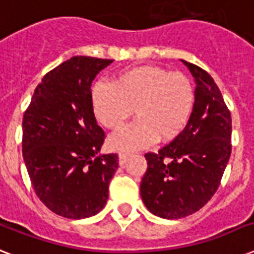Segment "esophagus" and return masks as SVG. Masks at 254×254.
<instances>
[{
  "mask_svg": "<svg viewBox=\"0 0 254 254\" xmlns=\"http://www.w3.org/2000/svg\"><path fill=\"white\" fill-rule=\"evenodd\" d=\"M130 155V153L129 151H120L119 154V163L121 165V166H124L125 163H127V157Z\"/></svg>",
  "mask_w": 254,
  "mask_h": 254,
  "instance_id": "esophagus-1",
  "label": "esophagus"
}]
</instances>
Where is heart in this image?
I'll list each match as a JSON object with an SVG mask.
<instances>
[{"label": "heart", "instance_id": "obj_1", "mask_svg": "<svg viewBox=\"0 0 254 254\" xmlns=\"http://www.w3.org/2000/svg\"><path fill=\"white\" fill-rule=\"evenodd\" d=\"M91 104L96 120L109 130H121L134 109L131 127L109 139L113 149H135L153 141H174L189 125L195 89L189 76L159 65L127 68L113 83L92 85Z\"/></svg>", "mask_w": 254, "mask_h": 254}]
</instances>
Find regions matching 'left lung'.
I'll list each match as a JSON object with an SVG mask.
<instances>
[{
  "label": "left lung",
  "mask_w": 254,
  "mask_h": 254,
  "mask_svg": "<svg viewBox=\"0 0 254 254\" xmlns=\"http://www.w3.org/2000/svg\"><path fill=\"white\" fill-rule=\"evenodd\" d=\"M195 79V107L178 138L146 153L141 196L151 213L181 219L207 204L220 186L232 150V119L220 89L207 71L182 61Z\"/></svg>",
  "instance_id": "1"
}]
</instances>
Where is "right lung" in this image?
Listing matches in <instances>:
<instances>
[{"label": "right lung", "instance_id": "obj_1", "mask_svg": "<svg viewBox=\"0 0 254 254\" xmlns=\"http://www.w3.org/2000/svg\"><path fill=\"white\" fill-rule=\"evenodd\" d=\"M113 61L73 57L37 85L22 121V154L42 203L59 216L84 219L108 200L117 154L97 153L105 133L96 123L91 84Z\"/></svg>", "mask_w": 254, "mask_h": 254}]
</instances>
